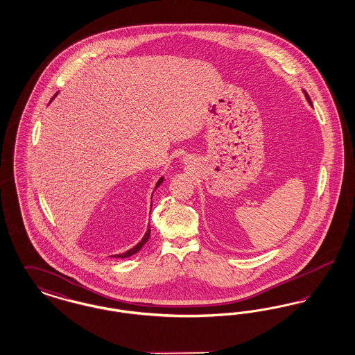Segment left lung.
<instances>
[{
    "mask_svg": "<svg viewBox=\"0 0 355 355\" xmlns=\"http://www.w3.org/2000/svg\"><path fill=\"white\" fill-rule=\"evenodd\" d=\"M304 96H306V100H307V101H309V103H310V105L313 106V103H311V100H310V97H309V94H307L306 92H304Z\"/></svg>",
    "mask_w": 355,
    "mask_h": 355,
    "instance_id": "1",
    "label": "left lung"
}]
</instances>
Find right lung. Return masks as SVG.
<instances>
[{"label":"right lung","instance_id":"1","mask_svg":"<svg viewBox=\"0 0 355 355\" xmlns=\"http://www.w3.org/2000/svg\"><path fill=\"white\" fill-rule=\"evenodd\" d=\"M162 181H164V177H161V178H159V181H158V182H157V185H155V189H157L158 186L161 185V182H162ZM149 236H150V225H149V229H148V232L145 233L144 238H142V239H141V241H139V242L135 245L133 249L128 250L126 253L116 254V255H113V257H114V258H126V257H130V255H133V254L137 253L138 250H141V249H142V246H144V245L148 242Z\"/></svg>","mask_w":355,"mask_h":355}]
</instances>
